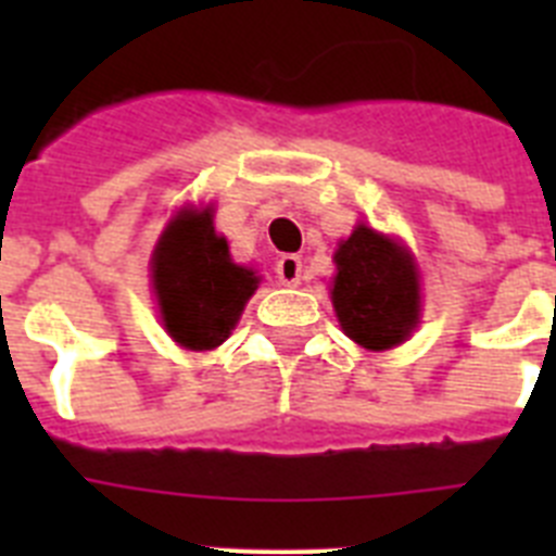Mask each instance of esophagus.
Here are the masks:
<instances>
[{
    "label": "esophagus",
    "instance_id": "1",
    "mask_svg": "<svg viewBox=\"0 0 556 556\" xmlns=\"http://www.w3.org/2000/svg\"><path fill=\"white\" fill-rule=\"evenodd\" d=\"M275 275H278V281L283 283V287H298L301 283V275H303V264L298 255L287 253L278 258V264H275Z\"/></svg>",
    "mask_w": 556,
    "mask_h": 556
}]
</instances>
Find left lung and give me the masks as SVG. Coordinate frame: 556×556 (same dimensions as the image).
I'll return each mask as SVG.
<instances>
[{
    "instance_id": "left-lung-1",
    "label": "left lung",
    "mask_w": 556,
    "mask_h": 556,
    "mask_svg": "<svg viewBox=\"0 0 556 556\" xmlns=\"http://www.w3.org/2000/svg\"><path fill=\"white\" fill-rule=\"evenodd\" d=\"M331 301L339 326L370 351L401 345L420 317V283L401 244L358 225L339 244Z\"/></svg>"
}]
</instances>
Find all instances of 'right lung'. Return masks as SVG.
<instances>
[{
  "instance_id": "add662e5",
  "label": "right lung",
  "mask_w": 556,
  "mask_h": 556,
  "mask_svg": "<svg viewBox=\"0 0 556 556\" xmlns=\"http://www.w3.org/2000/svg\"><path fill=\"white\" fill-rule=\"evenodd\" d=\"M152 281L161 317L175 342L189 351H211L233 331L258 275L230 262L228 242L214 233L211 211H180L166 225Z\"/></svg>"
}]
</instances>
